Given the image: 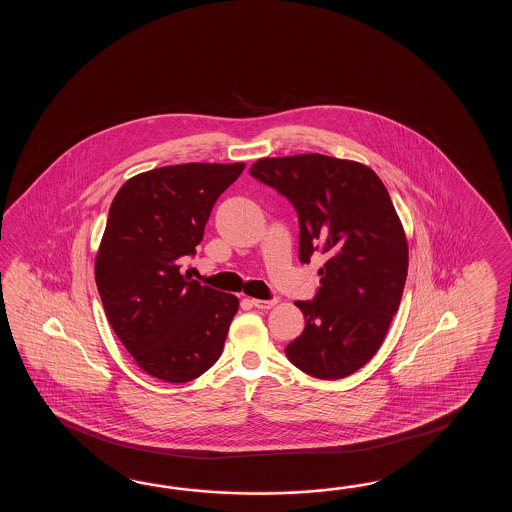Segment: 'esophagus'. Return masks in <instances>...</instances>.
<instances>
[{
    "label": "esophagus",
    "instance_id": "1",
    "mask_svg": "<svg viewBox=\"0 0 512 512\" xmlns=\"http://www.w3.org/2000/svg\"><path fill=\"white\" fill-rule=\"evenodd\" d=\"M251 304L256 309H271V307L278 304V300L276 298H271V300H258V298H254V300H251Z\"/></svg>",
    "mask_w": 512,
    "mask_h": 512
}]
</instances>
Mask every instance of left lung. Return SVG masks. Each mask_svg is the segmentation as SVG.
Listing matches in <instances>:
<instances>
[{
	"instance_id": "left-lung-1",
	"label": "left lung",
	"mask_w": 512,
	"mask_h": 512,
	"mask_svg": "<svg viewBox=\"0 0 512 512\" xmlns=\"http://www.w3.org/2000/svg\"><path fill=\"white\" fill-rule=\"evenodd\" d=\"M251 175L296 210L300 261L326 256L285 355L316 379L348 377L379 351L403 296L408 245L390 194L368 166L320 153L260 159Z\"/></svg>"
}]
</instances>
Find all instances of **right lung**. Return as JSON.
Masks as SVG:
<instances>
[{"label":"right lung","mask_w":512,"mask_h":512,"mask_svg":"<svg viewBox=\"0 0 512 512\" xmlns=\"http://www.w3.org/2000/svg\"><path fill=\"white\" fill-rule=\"evenodd\" d=\"M245 164L190 163L131 177L109 207L95 280L109 326L142 370L188 382L221 357L238 298L181 274L218 197Z\"/></svg>","instance_id":"1"}]
</instances>
